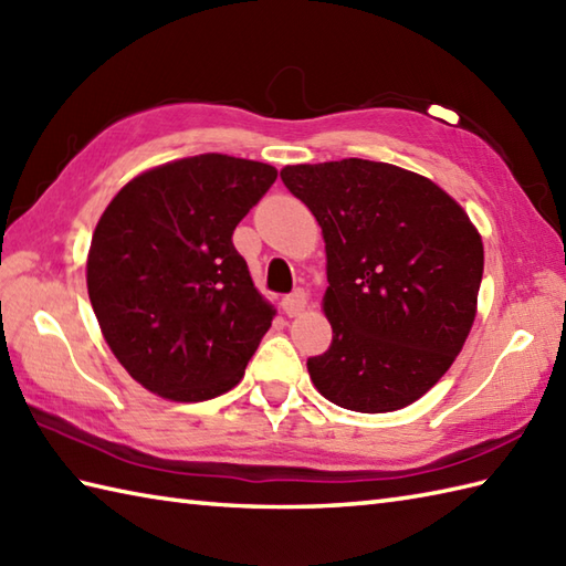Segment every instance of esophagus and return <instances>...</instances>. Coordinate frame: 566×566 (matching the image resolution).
Wrapping results in <instances>:
<instances>
[{
    "mask_svg": "<svg viewBox=\"0 0 566 566\" xmlns=\"http://www.w3.org/2000/svg\"><path fill=\"white\" fill-rule=\"evenodd\" d=\"M306 304H308V298L302 290H296L294 294L282 298V308H284L286 316H302L306 311Z\"/></svg>",
    "mask_w": 566,
    "mask_h": 566,
    "instance_id": "1",
    "label": "esophagus"
}]
</instances>
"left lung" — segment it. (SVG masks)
I'll use <instances>...</instances> for the list:
<instances>
[{
  "mask_svg": "<svg viewBox=\"0 0 566 566\" xmlns=\"http://www.w3.org/2000/svg\"><path fill=\"white\" fill-rule=\"evenodd\" d=\"M280 177L326 243L333 343L306 363L314 387L359 413L418 401L474 326L484 274L476 226L436 182L389 163L286 165Z\"/></svg>",
  "mask_w": 566,
  "mask_h": 566,
  "instance_id": "1",
  "label": "left lung"
}]
</instances>
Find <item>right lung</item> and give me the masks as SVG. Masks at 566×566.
I'll return each mask as SVG.
<instances>
[{"mask_svg": "<svg viewBox=\"0 0 566 566\" xmlns=\"http://www.w3.org/2000/svg\"><path fill=\"white\" fill-rule=\"evenodd\" d=\"M274 179L272 165L203 153L140 172L104 209L87 292L143 389L191 403L243 379L276 311L231 238Z\"/></svg>", "mask_w": 566, "mask_h": 566, "instance_id": "obj_1", "label": "right lung"}]
</instances>
